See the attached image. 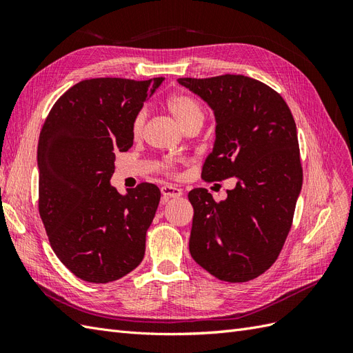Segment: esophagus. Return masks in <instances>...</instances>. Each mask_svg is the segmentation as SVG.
<instances>
[{"label": "esophagus", "instance_id": "obj_1", "mask_svg": "<svg viewBox=\"0 0 353 353\" xmlns=\"http://www.w3.org/2000/svg\"><path fill=\"white\" fill-rule=\"evenodd\" d=\"M160 191H162V196L165 200L176 199V197L183 196V190L178 187H174V185H163L162 188H160Z\"/></svg>", "mask_w": 353, "mask_h": 353}]
</instances>
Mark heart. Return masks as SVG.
Returning a JSON list of instances; mask_svg holds the SVG:
<instances>
[{"mask_svg":"<svg viewBox=\"0 0 353 353\" xmlns=\"http://www.w3.org/2000/svg\"><path fill=\"white\" fill-rule=\"evenodd\" d=\"M166 109L174 117V121L183 131H188L191 128H200L203 121H205V110H203L201 104L191 95L185 92H176L172 94L166 100ZM145 123V110L141 109L138 112L131 123V134L134 138H140L144 131ZM160 169L166 175H175L176 174V165L174 160L166 159L160 163Z\"/></svg>","mask_w":353,"mask_h":353,"instance_id":"1","label":"heart"}]
</instances>
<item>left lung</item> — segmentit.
<instances>
[{
	"mask_svg": "<svg viewBox=\"0 0 353 353\" xmlns=\"http://www.w3.org/2000/svg\"><path fill=\"white\" fill-rule=\"evenodd\" d=\"M178 82L215 113L216 140L201 178L237 181L222 201L206 188L188 193L194 209L190 253L222 281H250L279 258L302 190L293 114L279 92L243 74Z\"/></svg>",
	"mask_w": 353,
	"mask_h": 353,
	"instance_id": "obj_1",
	"label": "left lung"
}]
</instances>
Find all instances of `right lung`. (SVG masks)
<instances>
[{"mask_svg":"<svg viewBox=\"0 0 353 353\" xmlns=\"http://www.w3.org/2000/svg\"><path fill=\"white\" fill-rule=\"evenodd\" d=\"M163 78L85 79L54 103L38 141L39 216L60 262L88 283L122 279L141 263L160 201L154 184L125 196L110 185L131 123Z\"/></svg>","mask_w":353,"mask_h":353,"instance_id":"obj_1","label":"right lung"}]
</instances>
